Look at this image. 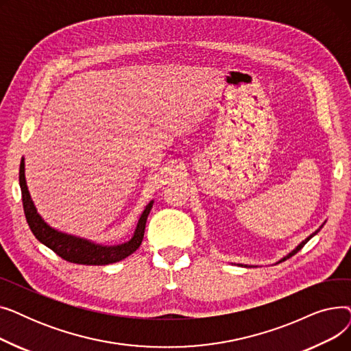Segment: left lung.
I'll use <instances>...</instances> for the list:
<instances>
[{"label":"left lung","instance_id":"8db88e82","mask_svg":"<svg viewBox=\"0 0 351 351\" xmlns=\"http://www.w3.org/2000/svg\"><path fill=\"white\" fill-rule=\"evenodd\" d=\"M322 228H323V225H322V226H320V228H319V229H317V230H316L315 233H311V234H310L308 237H306V239H304V241H303V242H302L300 245H298V247H296V249H293V250H291V252H290V253H289L287 256H285V257H283V259H280V261H279L278 263H280V262H285L286 259H289V257H291L293 254H296V253H298V252H299V250H300V249H302V247H303V246H304V245H306V243H307V242L310 241V239H311L313 236H315V234H317V233L320 232V229H322ZM241 266H243V265H241ZM245 267H247V266H245ZM249 267H250V266H249Z\"/></svg>","mask_w":351,"mask_h":351}]
</instances>
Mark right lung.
I'll use <instances>...</instances> for the list:
<instances>
[{
    "label": "right lung",
    "instance_id": "obj_1",
    "mask_svg": "<svg viewBox=\"0 0 351 351\" xmlns=\"http://www.w3.org/2000/svg\"><path fill=\"white\" fill-rule=\"evenodd\" d=\"M20 186L23 193V206L24 213L27 217L28 226L34 236L38 239V241L49 247L52 252L57 253L64 261L77 263V265H88V266H102V265H110L117 263L119 261H123L125 257L132 254L142 243L143 233H145V225L147 215H149L154 200H151L145 210L142 212L136 229L134 232V236L131 241H128L122 245L115 246H104L98 245L86 239L77 237L72 234L62 233L57 229L51 228L45 220L36 212V208L31 199V195L28 192L27 180H25V163L24 158L20 165Z\"/></svg>",
    "mask_w": 351,
    "mask_h": 351
}]
</instances>
